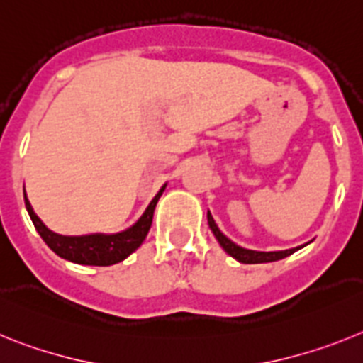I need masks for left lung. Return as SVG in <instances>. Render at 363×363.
<instances>
[{
	"instance_id": "left-lung-1",
	"label": "left lung",
	"mask_w": 363,
	"mask_h": 363,
	"mask_svg": "<svg viewBox=\"0 0 363 363\" xmlns=\"http://www.w3.org/2000/svg\"><path fill=\"white\" fill-rule=\"evenodd\" d=\"M206 219H208V226L210 230L213 232L216 239L219 241V245L223 247V250L232 256L234 259H238L239 263H245V264H256V263H270V261H277V259H283V257L291 256L294 254L296 250L303 247H296V248H289V250H276V252H259V250H248V248H242L239 245H235L232 239L226 238L223 232L219 230V226L216 225V220H213L212 213L208 212L206 213Z\"/></svg>"
}]
</instances>
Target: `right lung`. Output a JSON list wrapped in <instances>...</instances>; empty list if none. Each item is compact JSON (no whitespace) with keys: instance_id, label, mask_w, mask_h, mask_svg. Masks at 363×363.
Here are the masks:
<instances>
[{"instance_id":"1","label":"right lung","mask_w":363,"mask_h":363,"mask_svg":"<svg viewBox=\"0 0 363 363\" xmlns=\"http://www.w3.org/2000/svg\"><path fill=\"white\" fill-rule=\"evenodd\" d=\"M166 190V184L159 190V194L151 199L144 213L138 217L135 225L129 228L116 232V234H86V235H62L56 234L52 230L43 225V220L34 213L30 206L27 194L25 197V208L29 212L30 220H33L34 228L38 234L42 235L47 247L55 252L56 256L62 259H67L77 264H93V267H109V264L121 263L125 257L131 256L137 250L143 241L146 239L147 232L151 228V220H153V212L159 203L160 195Z\"/></svg>"}]
</instances>
